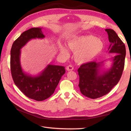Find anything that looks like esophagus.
<instances>
[{
  "instance_id": "34e87169",
  "label": "esophagus",
  "mask_w": 131,
  "mask_h": 131,
  "mask_svg": "<svg viewBox=\"0 0 131 131\" xmlns=\"http://www.w3.org/2000/svg\"><path fill=\"white\" fill-rule=\"evenodd\" d=\"M66 69H67V70H68V71L73 70L74 69V67L72 66L69 65V66H68L67 67Z\"/></svg>"
}]
</instances>
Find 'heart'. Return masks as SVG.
<instances>
[{"mask_svg": "<svg viewBox=\"0 0 131 131\" xmlns=\"http://www.w3.org/2000/svg\"><path fill=\"white\" fill-rule=\"evenodd\" d=\"M67 45L74 52L75 61L81 64L93 60L101 53L104 47L102 40L91 35L74 36L68 39ZM59 49L62 54L69 56V50L65 45L59 44Z\"/></svg>", "mask_w": 131, "mask_h": 131, "instance_id": "b5f03b06", "label": "heart"}]
</instances>
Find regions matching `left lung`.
Wrapping results in <instances>:
<instances>
[{
	"label": "left lung",
	"mask_w": 131,
	"mask_h": 131,
	"mask_svg": "<svg viewBox=\"0 0 131 131\" xmlns=\"http://www.w3.org/2000/svg\"><path fill=\"white\" fill-rule=\"evenodd\" d=\"M105 31L110 42L109 52L115 53L110 59L112 61L110 68L107 70L102 69L104 61L90 62L82 64L78 70L80 92L92 99L108 93L119 81L124 68L125 45L114 30L106 29Z\"/></svg>",
	"instance_id": "1"
}]
</instances>
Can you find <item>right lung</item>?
<instances>
[{"label": "right lung", "instance_id": "right-lung-1", "mask_svg": "<svg viewBox=\"0 0 131 131\" xmlns=\"http://www.w3.org/2000/svg\"><path fill=\"white\" fill-rule=\"evenodd\" d=\"M41 28H32L22 33L11 47L10 68L12 77L16 86L25 96L37 101L50 97L66 73L65 67L48 64L37 75H30L23 70L20 62L21 49L33 39H43Z\"/></svg>", "mask_w": 131, "mask_h": 131}]
</instances>
